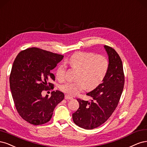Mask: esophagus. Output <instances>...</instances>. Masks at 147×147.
<instances>
[{
    "label": "esophagus",
    "mask_w": 147,
    "mask_h": 147,
    "mask_svg": "<svg viewBox=\"0 0 147 147\" xmlns=\"http://www.w3.org/2000/svg\"><path fill=\"white\" fill-rule=\"evenodd\" d=\"M65 99H72L73 98L69 95H67V94H66V95L65 96Z\"/></svg>",
    "instance_id": "1"
}]
</instances>
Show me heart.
Segmentation results:
<instances>
[{
	"label": "heart",
	"instance_id": "1",
	"mask_svg": "<svg viewBox=\"0 0 147 147\" xmlns=\"http://www.w3.org/2000/svg\"><path fill=\"white\" fill-rule=\"evenodd\" d=\"M69 63L79 70L74 82H67L60 86L61 91L71 96H75L88 87L92 89L100 84L105 78L109 68V60L105 56L93 53L80 52L73 54L69 59ZM66 67L60 65L56 71L57 79H65Z\"/></svg>",
	"mask_w": 147,
	"mask_h": 147
}]
</instances>
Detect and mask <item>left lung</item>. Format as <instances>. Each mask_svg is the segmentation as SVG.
<instances>
[{"mask_svg": "<svg viewBox=\"0 0 147 147\" xmlns=\"http://www.w3.org/2000/svg\"><path fill=\"white\" fill-rule=\"evenodd\" d=\"M108 55L109 68L102 82L87 93L91 101L77 99L78 109L73 113L74 123L82 128L92 129L106 121L116 109L124 87L125 77L119 55L108 46H104Z\"/></svg>", "mask_w": 147, "mask_h": 147, "instance_id": "8db88e82", "label": "left lung"}]
</instances>
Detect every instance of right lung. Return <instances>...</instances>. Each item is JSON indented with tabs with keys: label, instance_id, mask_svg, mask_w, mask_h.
I'll return each instance as SVG.
<instances>
[{
	"label": "right lung",
	"instance_id": "right-lung-1",
	"mask_svg": "<svg viewBox=\"0 0 147 147\" xmlns=\"http://www.w3.org/2000/svg\"><path fill=\"white\" fill-rule=\"evenodd\" d=\"M63 58V55L31 48L20 52L14 61L10 76L12 97L19 114L29 123L48 122L56 106L64 99L59 90L52 92L50 98L41 95L42 90L54 86L48 83L50 79L55 80L51 70Z\"/></svg>",
	"mask_w": 147,
	"mask_h": 147
}]
</instances>
